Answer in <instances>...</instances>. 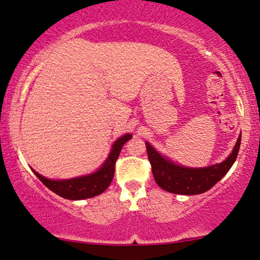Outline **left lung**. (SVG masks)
Masks as SVG:
<instances>
[{
	"label": "left lung",
	"mask_w": 260,
	"mask_h": 260,
	"mask_svg": "<svg viewBox=\"0 0 260 260\" xmlns=\"http://www.w3.org/2000/svg\"><path fill=\"white\" fill-rule=\"evenodd\" d=\"M241 146V135L232 153L223 162L204 168H189L176 165L163 157L146 142V150L150 159L152 174L156 183L166 191L180 195H197L208 191L222 178L237 158Z\"/></svg>",
	"instance_id": "obj_1"
}]
</instances>
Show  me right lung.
I'll list each match as a JSON object with an SVG mask.
<instances>
[{"instance_id":"obj_1","label":"right lung","mask_w":260,"mask_h":260,"mask_svg":"<svg viewBox=\"0 0 260 260\" xmlns=\"http://www.w3.org/2000/svg\"><path fill=\"white\" fill-rule=\"evenodd\" d=\"M131 138H133V135L126 134V135L121 136L120 139L116 140L114 145H113L109 156L106 159V162L101 166V168L97 172H94L92 174L72 178V179L54 180L40 176L36 171L33 172L42 180V183L46 188L50 189L55 194L65 198V199L82 200L97 197V195L103 193L108 186L110 185V183H112L115 172V162L118 159L119 154H120L121 147Z\"/></svg>"}]
</instances>
